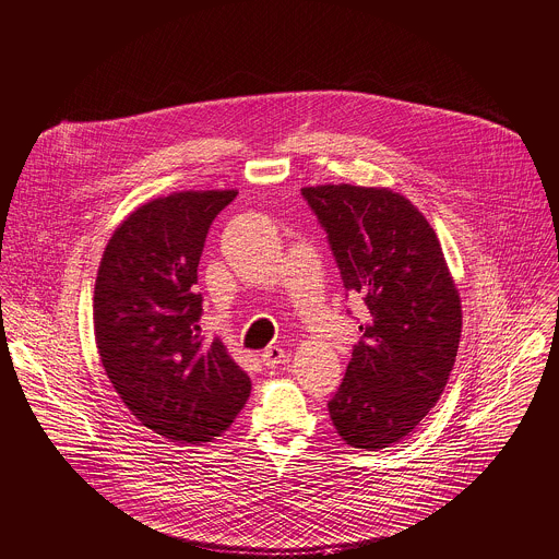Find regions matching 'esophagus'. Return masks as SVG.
<instances>
[{"mask_svg": "<svg viewBox=\"0 0 559 559\" xmlns=\"http://www.w3.org/2000/svg\"><path fill=\"white\" fill-rule=\"evenodd\" d=\"M285 359H287V353H285L281 346H267V348L261 353V361H263L267 368H278Z\"/></svg>", "mask_w": 559, "mask_h": 559, "instance_id": "1", "label": "esophagus"}]
</instances>
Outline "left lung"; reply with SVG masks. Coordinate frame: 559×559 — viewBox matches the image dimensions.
Wrapping results in <instances>:
<instances>
[{
	"mask_svg": "<svg viewBox=\"0 0 559 559\" xmlns=\"http://www.w3.org/2000/svg\"><path fill=\"white\" fill-rule=\"evenodd\" d=\"M344 289L366 305L361 340L329 402L353 448L378 452L408 437L439 402L459 350L463 313L428 219L404 195L350 183L307 186Z\"/></svg>",
	"mask_w": 559,
	"mask_h": 559,
	"instance_id": "obj_1",
	"label": "left lung"
}]
</instances>
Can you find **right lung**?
Masks as SVG:
<instances>
[{
    "label": "right lung",
    "mask_w": 559,
    "mask_h": 559,
    "mask_svg": "<svg viewBox=\"0 0 559 559\" xmlns=\"http://www.w3.org/2000/svg\"><path fill=\"white\" fill-rule=\"evenodd\" d=\"M237 191H181L135 209L111 235L94 287L100 361L131 415L177 443L230 428L250 378L200 326L198 265L213 219Z\"/></svg>",
    "instance_id": "1"
}]
</instances>
